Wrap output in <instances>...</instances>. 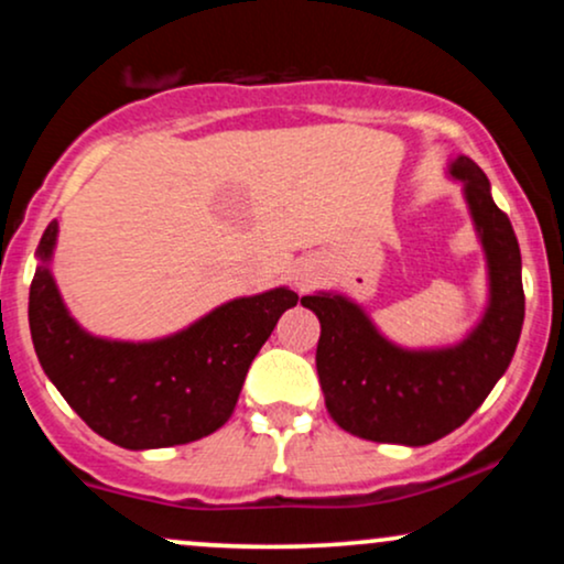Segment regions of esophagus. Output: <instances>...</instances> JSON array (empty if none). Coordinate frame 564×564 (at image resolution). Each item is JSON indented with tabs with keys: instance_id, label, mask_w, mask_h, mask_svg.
<instances>
[{
	"instance_id": "1",
	"label": "esophagus",
	"mask_w": 564,
	"mask_h": 564,
	"mask_svg": "<svg viewBox=\"0 0 564 564\" xmlns=\"http://www.w3.org/2000/svg\"><path fill=\"white\" fill-rule=\"evenodd\" d=\"M313 283H315V278H313V273H310V270H300V273L294 275V286L300 291H307L310 286H313Z\"/></svg>"
}]
</instances>
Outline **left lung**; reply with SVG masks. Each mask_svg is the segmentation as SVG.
<instances>
[{"instance_id": "left-lung-1", "label": "left lung", "mask_w": 564, "mask_h": 564, "mask_svg": "<svg viewBox=\"0 0 564 564\" xmlns=\"http://www.w3.org/2000/svg\"><path fill=\"white\" fill-rule=\"evenodd\" d=\"M451 174L464 183L490 270L488 313L462 345L400 349L345 296H302L321 321L315 366L326 408L349 435L398 445L435 443L482 405L520 341L525 321L520 243L509 217L490 198L480 166L458 156Z\"/></svg>"}]
</instances>
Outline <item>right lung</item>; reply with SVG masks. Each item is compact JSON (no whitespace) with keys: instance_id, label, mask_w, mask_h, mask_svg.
<instances>
[{"instance_id":"obj_1","label":"right lung","mask_w":564,"mask_h":564,"mask_svg":"<svg viewBox=\"0 0 564 564\" xmlns=\"http://www.w3.org/2000/svg\"><path fill=\"white\" fill-rule=\"evenodd\" d=\"M55 238L57 223H50L29 294L39 364L89 430L129 451L185 445L219 430L254 355L278 318L300 302L291 289H273L223 304L170 339H95L76 326L57 294L47 268Z\"/></svg>"}]
</instances>
